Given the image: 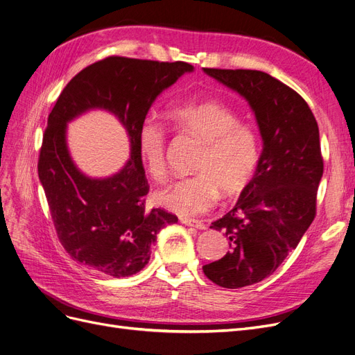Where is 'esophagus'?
<instances>
[{
  "instance_id": "1",
  "label": "esophagus",
  "mask_w": 355,
  "mask_h": 355,
  "mask_svg": "<svg viewBox=\"0 0 355 355\" xmlns=\"http://www.w3.org/2000/svg\"><path fill=\"white\" fill-rule=\"evenodd\" d=\"M180 223H183L185 225H189V227H195V229L198 230H205L207 225L204 221L201 220H192V218H180Z\"/></svg>"
}]
</instances>
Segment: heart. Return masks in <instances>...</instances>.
Segmentation results:
<instances>
[{
	"mask_svg": "<svg viewBox=\"0 0 355 355\" xmlns=\"http://www.w3.org/2000/svg\"><path fill=\"white\" fill-rule=\"evenodd\" d=\"M173 130L202 143L195 162V175L182 178L155 192V201L179 216L208 211L220 192L233 198L250 183L259 163V138L237 113L218 102L178 105L168 110ZM166 126L146 118L137 131V146L147 173L162 180L167 175Z\"/></svg>",
	"mask_w": 355,
	"mask_h": 355,
	"instance_id": "heart-1",
	"label": "heart"
}]
</instances>
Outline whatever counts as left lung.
<instances>
[{"instance_id":"left-lung-1","label":"left lung","mask_w":355,"mask_h":355,"mask_svg":"<svg viewBox=\"0 0 355 355\" xmlns=\"http://www.w3.org/2000/svg\"><path fill=\"white\" fill-rule=\"evenodd\" d=\"M204 71L246 98L263 141L257 172L237 204L211 223L229 239L230 250L202 266L217 286L242 288L274 274L316 217L323 175L319 128L304 98L272 76L258 69Z\"/></svg>"}]
</instances>
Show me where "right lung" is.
<instances>
[{"label":"right lung","mask_w":355,"mask_h":355,"mask_svg":"<svg viewBox=\"0 0 355 355\" xmlns=\"http://www.w3.org/2000/svg\"><path fill=\"white\" fill-rule=\"evenodd\" d=\"M193 67L126 56H107L71 78L48 116L37 173L56 234L74 261L97 272L121 278L143 269L163 227L178 217L162 208L146 209L148 182L137 131L153 102ZM98 107L116 114L129 131L132 159L106 180L83 175L69 157L66 122Z\"/></svg>","instance_id":"obj_1"}]
</instances>
